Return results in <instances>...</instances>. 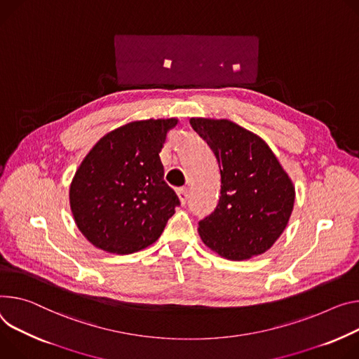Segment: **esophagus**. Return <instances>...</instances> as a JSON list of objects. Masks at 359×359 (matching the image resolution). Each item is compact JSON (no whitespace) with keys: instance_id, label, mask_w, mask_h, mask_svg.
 Masks as SVG:
<instances>
[{"instance_id":"1","label":"esophagus","mask_w":359,"mask_h":359,"mask_svg":"<svg viewBox=\"0 0 359 359\" xmlns=\"http://www.w3.org/2000/svg\"><path fill=\"white\" fill-rule=\"evenodd\" d=\"M177 194H179V199H180V203L184 205L186 201H187V196H189V191L186 187H180L177 189Z\"/></svg>"}]
</instances>
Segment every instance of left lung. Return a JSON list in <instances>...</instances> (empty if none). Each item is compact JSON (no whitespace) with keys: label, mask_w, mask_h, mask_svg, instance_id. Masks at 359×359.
<instances>
[{"label":"left lung","mask_w":359,"mask_h":359,"mask_svg":"<svg viewBox=\"0 0 359 359\" xmlns=\"http://www.w3.org/2000/svg\"><path fill=\"white\" fill-rule=\"evenodd\" d=\"M190 124L220 169L217 206L199 222L203 243L231 260L265 253L289 222L295 202L292 180L269 146L239 124L202 117Z\"/></svg>","instance_id":"8db88e82"}]
</instances>
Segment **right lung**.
I'll return each instance as SVG.
<instances>
[{
	"label": "right lung",
	"mask_w": 359,
	"mask_h": 359,
	"mask_svg": "<svg viewBox=\"0 0 359 359\" xmlns=\"http://www.w3.org/2000/svg\"><path fill=\"white\" fill-rule=\"evenodd\" d=\"M177 118L132 121L107 133L81 161L70 206L86 239L128 255L154 243L180 201L165 182L158 153Z\"/></svg>",
	"instance_id": "1"
}]
</instances>
